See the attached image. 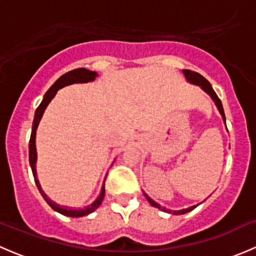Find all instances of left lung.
<instances>
[{"instance_id": "1", "label": "left lung", "mask_w": 256, "mask_h": 256, "mask_svg": "<svg viewBox=\"0 0 256 256\" xmlns=\"http://www.w3.org/2000/svg\"><path fill=\"white\" fill-rule=\"evenodd\" d=\"M183 74H184L188 82H193V84L200 85V86H202L203 90H206V92H207L208 94L210 95L212 99L216 102V106H218V109H219V112H220L222 116H223V120L226 121V115H224L223 105H222V102H220V99L218 98V95L216 94V92H214L213 88H212L210 82H209L208 80L204 78V76H200V73H197V72H192V70H187V69H184V70H183ZM146 198H147V200H148V202L151 203L152 206H154V207L161 209V210H164V212H168V213H171V210H168V209H166V208H162L161 206L158 204V203H156L154 200H152L151 198L148 197V196H146ZM194 208H196V206H193V207H190V208H186V209H180V210H174V214H184V213H188V212H190L192 209H194Z\"/></svg>"}]
</instances>
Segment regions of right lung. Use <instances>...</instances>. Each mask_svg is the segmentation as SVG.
<instances>
[{"instance_id": "add662e5", "label": "right lung", "mask_w": 256, "mask_h": 256, "mask_svg": "<svg viewBox=\"0 0 256 256\" xmlns=\"http://www.w3.org/2000/svg\"><path fill=\"white\" fill-rule=\"evenodd\" d=\"M96 76H98L96 72L88 70V69H85V68H78V69H74V70L68 72V73H66L64 76H62L60 78L56 80V82H54L50 88H49V90L46 92L44 98H43L42 102H40V106H38L37 110H36L34 120H33V125H32V132H30V167H32L33 176H34V180H36V184H37L38 190L40 192L42 197L44 198L46 202L50 206L52 209L59 212V213L63 214V216H73V218L88 216V214L92 213V212H94L95 209L102 204V200H104V196H105L104 186H102V193H100L99 197H98L96 200L92 203V204L88 206V207H84V208L63 207V206L56 204V203H54L53 200H49L47 196H46V193L42 190V188H40V182H38L37 176H36V174H37V172H36V160H37V152H36V130H37V126H38V124H40V120L42 118V115H43V112H44L46 108H47V105L50 102V100L53 99L54 95L56 94V92H58L60 88L66 86V85H69V84H73V82H92V80H94Z\"/></svg>"}]
</instances>
